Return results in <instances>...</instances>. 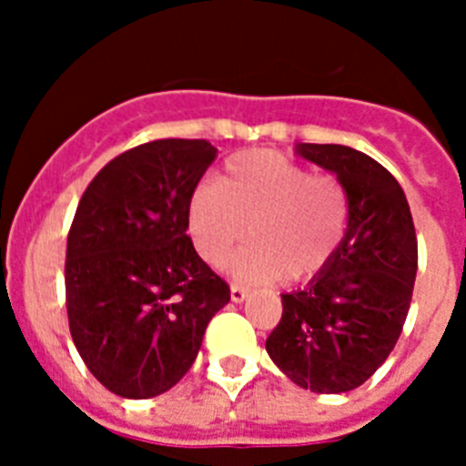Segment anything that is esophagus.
Returning <instances> with one entry per match:
<instances>
[{
    "label": "esophagus",
    "instance_id": "esophagus-1",
    "mask_svg": "<svg viewBox=\"0 0 466 466\" xmlns=\"http://www.w3.org/2000/svg\"><path fill=\"white\" fill-rule=\"evenodd\" d=\"M245 299H247L245 287H240V284H230V300H233V303H242Z\"/></svg>",
    "mask_w": 466,
    "mask_h": 466
}]
</instances>
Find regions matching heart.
<instances>
[{
	"mask_svg": "<svg viewBox=\"0 0 466 466\" xmlns=\"http://www.w3.org/2000/svg\"><path fill=\"white\" fill-rule=\"evenodd\" d=\"M348 219V193L336 177L270 149L230 156L217 184H198L187 205L188 233L209 266L252 236L230 261L240 282L315 278L339 252Z\"/></svg>",
	"mask_w": 466,
	"mask_h": 466,
	"instance_id": "obj_1",
	"label": "heart"
}]
</instances>
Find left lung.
Segmentation results:
<instances>
[{
    "mask_svg": "<svg viewBox=\"0 0 466 466\" xmlns=\"http://www.w3.org/2000/svg\"><path fill=\"white\" fill-rule=\"evenodd\" d=\"M296 156L343 184L350 219L339 252L299 291L266 340L279 371L317 394L350 392L390 357L418 273V240L403 188L371 156L343 144H296Z\"/></svg>",
    "mask_w": 466,
    "mask_h": 466,
    "instance_id": "8db88e82",
    "label": "left lung"
}]
</instances>
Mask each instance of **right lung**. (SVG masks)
<instances>
[{
  "mask_svg": "<svg viewBox=\"0 0 466 466\" xmlns=\"http://www.w3.org/2000/svg\"><path fill=\"white\" fill-rule=\"evenodd\" d=\"M217 149L156 139L109 160L86 188L67 236L72 340L109 392L151 399L187 376L228 284L187 236L188 196Z\"/></svg>",
  "mask_w": 466,
  "mask_h": 466,
  "instance_id": "obj_1",
  "label": "right lung"
}]
</instances>
